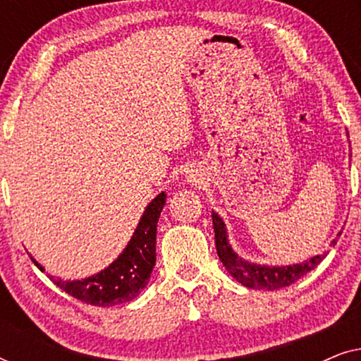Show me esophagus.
<instances>
[{"mask_svg":"<svg viewBox=\"0 0 361 361\" xmlns=\"http://www.w3.org/2000/svg\"><path fill=\"white\" fill-rule=\"evenodd\" d=\"M194 180L197 182V179H195V177H194V176H190V182H194Z\"/></svg>","mask_w":361,"mask_h":361,"instance_id":"esophagus-1","label":"esophagus"}]
</instances>
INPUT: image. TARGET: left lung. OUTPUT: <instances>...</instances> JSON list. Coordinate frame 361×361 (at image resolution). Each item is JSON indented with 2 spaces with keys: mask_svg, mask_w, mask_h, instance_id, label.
Segmentation results:
<instances>
[{
  "mask_svg": "<svg viewBox=\"0 0 361 361\" xmlns=\"http://www.w3.org/2000/svg\"><path fill=\"white\" fill-rule=\"evenodd\" d=\"M212 221H214L216 255H219L220 261L238 283L250 289L276 290L281 288H288V286L307 274L309 271H312L325 258V255H317L314 258L304 261V263L289 266H266L250 263V261L240 258L233 248H231L225 224L219 214L212 212ZM340 235H342V231H338V236ZM332 243H335V240Z\"/></svg>",
  "mask_w": 361,
  "mask_h": 361,
  "instance_id": "8db88e82",
  "label": "left lung"
}]
</instances>
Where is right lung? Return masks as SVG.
<instances>
[{"mask_svg": "<svg viewBox=\"0 0 361 361\" xmlns=\"http://www.w3.org/2000/svg\"><path fill=\"white\" fill-rule=\"evenodd\" d=\"M164 205L166 194L161 192L146 207L123 253L100 273L78 281H62L54 276L49 278L72 298L97 307H110L133 300L149 283V276L156 264L157 220ZM31 259L39 269L44 271L36 259Z\"/></svg>", "mask_w": 361, "mask_h": 361, "instance_id": "add662e5", "label": "right lung"}]
</instances>
